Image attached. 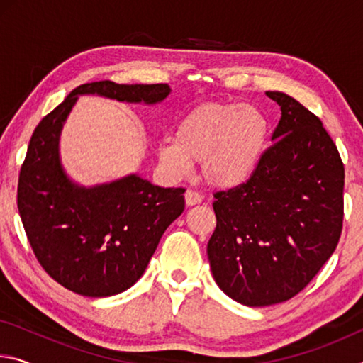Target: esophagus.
I'll list each match as a JSON object with an SVG mask.
<instances>
[{
	"label": "esophagus",
	"mask_w": 363,
	"mask_h": 363,
	"mask_svg": "<svg viewBox=\"0 0 363 363\" xmlns=\"http://www.w3.org/2000/svg\"><path fill=\"white\" fill-rule=\"evenodd\" d=\"M201 200H203V196H201V194L196 192V190L189 189L187 192H186V203L189 206L196 205V203H201Z\"/></svg>",
	"instance_id": "1"
}]
</instances>
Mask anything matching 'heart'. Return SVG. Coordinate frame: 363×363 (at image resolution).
I'll list each match as a JSON object with an SVG mask.
<instances>
[{
	"label": "heart",
	"instance_id": "1",
	"mask_svg": "<svg viewBox=\"0 0 363 363\" xmlns=\"http://www.w3.org/2000/svg\"><path fill=\"white\" fill-rule=\"evenodd\" d=\"M269 120L262 110L232 102L195 107L163 140L158 160L169 174L184 177L192 162H201V176L213 187L233 189L259 167L269 140Z\"/></svg>",
	"mask_w": 363,
	"mask_h": 363
}]
</instances>
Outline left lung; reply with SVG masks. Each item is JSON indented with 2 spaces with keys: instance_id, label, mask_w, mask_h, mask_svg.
I'll use <instances>...</instances> for the list:
<instances>
[{
  "instance_id": "8db88e82",
  "label": "left lung",
  "mask_w": 363,
  "mask_h": 363,
  "mask_svg": "<svg viewBox=\"0 0 363 363\" xmlns=\"http://www.w3.org/2000/svg\"><path fill=\"white\" fill-rule=\"evenodd\" d=\"M281 116L247 182L214 194L208 259L237 303H284L311 284L340 242L344 164L320 118L279 91Z\"/></svg>"
}]
</instances>
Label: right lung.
<instances>
[{
    "instance_id": "right-lung-1",
    "label": "right lung",
    "mask_w": 363,
    "mask_h": 363,
    "mask_svg": "<svg viewBox=\"0 0 363 363\" xmlns=\"http://www.w3.org/2000/svg\"><path fill=\"white\" fill-rule=\"evenodd\" d=\"M79 94L155 104L169 86L94 82L78 86L35 128L23 160L17 206L30 247L49 277L73 293L102 298L144 274L163 232L184 211V187H158L136 174L78 187L59 163V134Z\"/></svg>"
}]
</instances>
